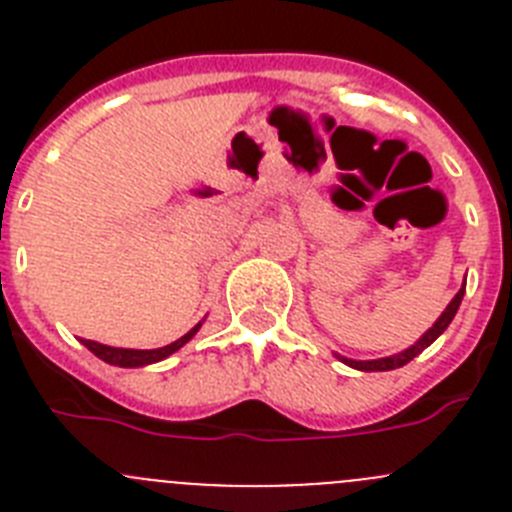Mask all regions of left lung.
<instances>
[{
    "label": "left lung",
    "mask_w": 512,
    "mask_h": 512,
    "mask_svg": "<svg viewBox=\"0 0 512 512\" xmlns=\"http://www.w3.org/2000/svg\"><path fill=\"white\" fill-rule=\"evenodd\" d=\"M464 289H467V282L461 284V289L454 295V300H451L449 305H446V310L438 315L436 323L425 330L423 336H420L413 346L405 348V351H400V354H392V356H384V359H372V361H356V359H346V356L336 354V359H341L343 364L351 366V369H359V372H390V369H400V366H405L408 361H413L418 354H423L425 348L431 346V343L441 336L443 330L449 328L451 320H454V315H456V310H459V305H461Z\"/></svg>",
    "instance_id": "left-lung-1"
}]
</instances>
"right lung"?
Listing matches in <instances>:
<instances>
[{"mask_svg":"<svg viewBox=\"0 0 512 512\" xmlns=\"http://www.w3.org/2000/svg\"><path fill=\"white\" fill-rule=\"evenodd\" d=\"M202 328V320L197 325H194L189 333H184L179 341L169 343V346L164 348H115V346H104V343H97V341H84V346L92 351L97 359L107 361V364L112 366H122V369H138V366H148V364H156V361H164L169 359L174 351H179V348L184 346V343L192 341L194 336H197V330Z\"/></svg>","mask_w":512,"mask_h":512,"instance_id":"add662e5","label":"right lung"}]
</instances>
